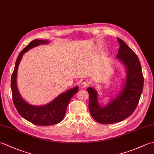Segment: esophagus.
Wrapping results in <instances>:
<instances>
[{
	"label": "esophagus",
	"instance_id": "34e87169",
	"mask_svg": "<svg viewBox=\"0 0 154 154\" xmlns=\"http://www.w3.org/2000/svg\"><path fill=\"white\" fill-rule=\"evenodd\" d=\"M88 85H89V83L87 82V81H84V82L81 83V88H86L87 87H88Z\"/></svg>",
	"mask_w": 154,
	"mask_h": 154
}]
</instances>
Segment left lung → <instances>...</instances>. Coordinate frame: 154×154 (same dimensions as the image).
I'll list each match as a JSON object with an SVG mask.
<instances>
[{"instance_id": "1", "label": "left lung", "mask_w": 154, "mask_h": 154, "mask_svg": "<svg viewBox=\"0 0 154 154\" xmlns=\"http://www.w3.org/2000/svg\"><path fill=\"white\" fill-rule=\"evenodd\" d=\"M120 44L116 58L126 69V79L122 89L116 95L111 96L109 102L100 104L97 91L88 87L89 94V109L91 116L100 124H113L127 119L138 105L143 87V77L139 59L131 48L121 39L117 38Z\"/></svg>"}]
</instances>
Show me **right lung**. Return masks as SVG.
<instances>
[{
    "label": "right lung",
    "instance_id": "1",
    "mask_svg": "<svg viewBox=\"0 0 154 154\" xmlns=\"http://www.w3.org/2000/svg\"><path fill=\"white\" fill-rule=\"evenodd\" d=\"M50 41L47 40H35L32 41L26 47L23 49L16 60L14 71L11 77V90L12 99L18 113L24 119L38 126H50L60 122L63 120L66 112L68 103L71 97L79 90V87L75 86L44 105L34 106L26 102L22 97L17 87L18 67L23 55L29 50L42 44H47Z\"/></svg>",
    "mask_w": 154,
    "mask_h": 154
}]
</instances>
